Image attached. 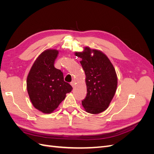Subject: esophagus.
Wrapping results in <instances>:
<instances>
[{
    "label": "esophagus",
    "mask_w": 154,
    "mask_h": 154,
    "mask_svg": "<svg viewBox=\"0 0 154 154\" xmlns=\"http://www.w3.org/2000/svg\"><path fill=\"white\" fill-rule=\"evenodd\" d=\"M71 86H72V87H74V85H75V82L72 80V81L71 82Z\"/></svg>",
    "instance_id": "esophagus-1"
}]
</instances>
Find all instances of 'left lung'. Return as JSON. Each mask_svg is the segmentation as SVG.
<instances>
[{
  "instance_id": "obj_1",
  "label": "left lung",
  "mask_w": 154,
  "mask_h": 154,
  "mask_svg": "<svg viewBox=\"0 0 154 154\" xmlns=\"http://www.w3.org/2000/svg\"><path fill=\"white\" fill-rule=\"evenodd\" d=\"M75 54L82 58L80 63L86 75L87 93L82 101V105L87 112L99 114L108 108L117 88L118 79L114 67L106 56L100 51L85 48L83 52Z\"/></svg>"
}]
</instances>
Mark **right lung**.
<instances>
[{"label": "right lung", "mask_w": 154, "mask_h": 154, "mask_svg": "<svg viewBox=\"0 0 154 154\" xmlns=\"http://www.w3.org/2000/svg\"><path fill=\"white\" fill-rule=\"evenodd\" d=\"M58 51L45 50L36 58L27 78V90L36 109L49 114L57 108L72 87L63 80V72L54 66Z\"/></svg>", "instance_id": "add662e5"}]
</instances>
